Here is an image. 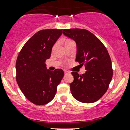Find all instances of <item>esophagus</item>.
<instances>
[{
	"label": "esophagus",
	"mask_w": 130,
	"mask_h": 130,
	"mask_svg": "<svg viewBox=\"0 0 130 130\" xmlns=\"http://www.w3.org/2000/svg\"><path fill=\"white\" fill-rule=\"evenodd\" d=\"M64 72H65V74H67L69 73V72H68V71H64Z\"/></svg>",
	"instance_id": "1"
}]
</instances>
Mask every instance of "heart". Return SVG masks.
I'll return each mask as SVG.
<instances>
[{"label": "heart", "instance_id": "b5f03b06", "mask_svg": "<svg viewBox=\"0 0 130 130\" xmlns=\"http://www.w3.org/2000/svg\"><path fill=\"white\" fill-rule=\"evenodd\" d=\"M69 41H71V40H68V41H67V42H69Z\"/></svg>", "mask_w": 130, "mask_h": 130}]
</instances>
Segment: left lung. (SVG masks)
I'll return each mask as SVG.
<instances>
[{"label":"left lung","mask_w":130,"mask_h":130,"mask_svg":"<svg viewBox=\"0 0 130 130\" xmlns=\"http://www.w3.org/2000/svg\"><path fill=\"white\" fill-rule=\"evenodd\" d=\"M63 33L76 42V61L85 65L87 70L82 75L72 72L74 78L70 85L72 96L84 103H94L105 94L112 79L108 52L103 43L88 30L63 29Z\"/></svg>","instance_id":"left-lung-1"}]
</instances>
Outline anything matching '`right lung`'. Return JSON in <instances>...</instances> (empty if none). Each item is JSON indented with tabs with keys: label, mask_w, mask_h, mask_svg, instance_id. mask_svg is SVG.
I'll return each mask as SVG.
<instances>
[{
	"label": "right lung",
	"mask_w": 130,
	"mask_h": 130,
	"mask_svg": "<svg viewBox=\"0 0 130 130\" xmlns=\"http://www.w3.org/2000/svg\"><path fill=\"white\" fill-rule=\"evenodd\" d=\"M61 34L62 29L39 31L25 43L18 56L17 82L25 98L36 105H45L53 100L64 76L62 69L51 71L45 63Z\"/></svg>",
	"instance_id": "add662e5"
}]
</instances>
